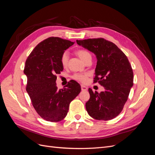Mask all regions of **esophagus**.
I'll return each mask as SVG.
<instances>
[{
    "label": "esophagus",
    "instance_id": "34e87169",
    "mask_svg": "<svg viewBox=\"0 0 155 155\" xmlns=\"http://www.w3.org/2000/svg\"><path fill=\"white\" fill-rule=\"evenodd\" d=\"M81 87V91H87V87L86 86L82 85Z\"/></svg>",
    "mask_w": 155,
    "mask_h": 155
}]
</instances>
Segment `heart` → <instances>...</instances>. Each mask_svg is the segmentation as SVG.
<instances>
[{
    "label": "heart",
    "mask_w": 155,
    "mask_h": 155,
    "mask_svg": "<svg viewBox=\"0 0 155 155\" xmlns=\"http://www.w3.org/2000/svg\"><path fill=\"white\" fill-rule=\"evenodd\" d=\"M76 54L78 55V57L82 59L83 61L86 62L87 61L92 58L91 54L90 52L86 50L83 49H79L76 51ZM68 54L67 51H64L63 54L61 55V63L62 66L63 67H66L67 63H68ZM88 74L87 73H76L74 74L72 76V78L74 80L77 81L81 82L82 83H85L88 81Z\"/></svg>",
    "instance_id": "heart-1"
}]
</instances>
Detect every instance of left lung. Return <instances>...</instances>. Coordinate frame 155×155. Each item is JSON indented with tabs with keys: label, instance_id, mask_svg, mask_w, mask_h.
I'll return each mask as SVG.
<instances>
[{
	"label": "left lung",
	"instance_id": "obj_1",
	"mask_svg": "<svg viewBox=\"0 0 155 155\" xmlns=\"http://www.w3.org/2000/svg\"><path fill=\"white\" fill-rule=\"evenodd\" d=\"M76 42L96 55L94 82L105 88L100 93L88 88L90 99L85 105L88 114L97 120L113 119L123 110L133 85V72L129 60L115 44L104 38Z\"/></svg>",
	"mask_w": 155,
	"mask_h": 155
}]
</instances>
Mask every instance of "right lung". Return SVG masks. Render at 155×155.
Listing matches in <instances>:
<instances>
[{
	"instance_id": "1",
	"label": "right lung",
	"mask_w": 155,
	"mask_h": 155,
	"mask_svg": "<svg viewBox=\"0 0 155 155\" xmlns=\"http://www.w3.org/2000/svg\"><path fill=\"white\" fill-rule=\"evenodd\" d=\"M74 43L59 37H49L37 45L26 61V90L37 114L46 121L58 122L63 120L70 102L81 92V86L76 81H70L59 90L55 83L56 75L63 70L61 55Z\"/></svg>"
}]
</instances>
